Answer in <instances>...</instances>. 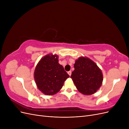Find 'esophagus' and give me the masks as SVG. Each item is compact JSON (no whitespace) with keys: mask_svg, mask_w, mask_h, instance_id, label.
Instances as JSON below:
<instances>
[{"mask_svg":"<svg viewBox=\"0 0 129 129\" xmlns=\"http://www.w3.org/2000/svg\"><path fill=\"white\" fill-rule=\"evenodd\" d=\"M68 75H69L70 76H71V75H72V72H71V71L68 72Z\"/></svg>","mask_w":129,"mask_h":129,"instance_id":"34e87169","label":"esophagus"}]
</instances>
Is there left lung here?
I'll use <instances>...</instances> for the list:
<instances>
[{
    "label": "left lung",
    "instance_id": "1",
    "mask_svg": "<svg viewBox=\"0 0 129 129\" xmlns=\"http://www.w3.org/2000/svg\"><path fill=\"white\" fill-rule=\"evenodd\" d=\"M71 77L77 89L84 95L95 93L102 84L103 74L94 62L86 57H80L74 65Z\"/></svg>",
    "mask_w": 129,
    "mask_h": 129
}]
</instances>
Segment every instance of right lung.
Segmentation results:
<instances>
[{"instance_id": "obj_1", "label": "right lung", "mask_w": 129, "mask_h": 129, "mask_svg": "<svg viewBox=\"0 0 129 129\" xmlns=\"http://www.w3.org/2000/svg\"><path fill=\"white\" fill-rule=\"evenodd\" d=\"M58 57L56 54H48L41 58L35 69L36 84L46 95H53L59 91L69 77L63 66L58 63Z\"/></svg>"}]
</instances>
